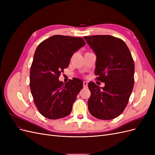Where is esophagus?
Wrapping results in <instances>:
<instances>
[{
	"label": "esophagus",
	"mask_w": 155,
	"mask_h": 155,
	"mask_svg": "<svg viewBox=\"0 0 155 155\" xmlns=\"http://www.w3.org/2000/svg\"><path fill=\"white\" fill-rule=\"evenodd\" d=\"M83 87H84V88H87V86H88V83H87V82H86V81H83Z\"/></svg>",
	"instance_id": "1"
}]
</instances>
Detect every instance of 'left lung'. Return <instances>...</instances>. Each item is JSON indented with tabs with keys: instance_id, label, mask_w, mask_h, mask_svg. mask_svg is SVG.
<instances>
[{
	"instance_id": "obj_1",
	"label": "left lung",
	"mask_w": 155,
	"mask_h": 155,
	"mask_svg": "<svg viewBox=\"0 0 155 155\" xmlns=\"http://www.w3.org/2000/svg\"><path fill=\"white\" fill-rule=\"evenodd\" d=\"M96 54V80L105 83L100 87L88 84L91 95L88 100L90 113L100 120L120 116L127 105L134 83V63L130 51L121 39L107 35L84 37Z\"/></svg>"
}]
</instances>
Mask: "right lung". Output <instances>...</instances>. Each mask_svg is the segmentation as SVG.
<instances>
[{"mask_svg": "<svg viewBox=\"0 0 155 155\" xmlns=\"http://www.w3.org/2000/svg\"><path fill=\"white\" fill-rule=\"evenodd\" d=\"M85 45L81 37L53 35L39 45L30 72V87L37 110L46 118L70 114L83 81L77 78L63 84L60 74L68 67L76 51Z\"/></svg>", "mask_w": 155, "mask_h": 155, "instance_id": "right-lung-1", "label": "right lung"}]
</instances>
